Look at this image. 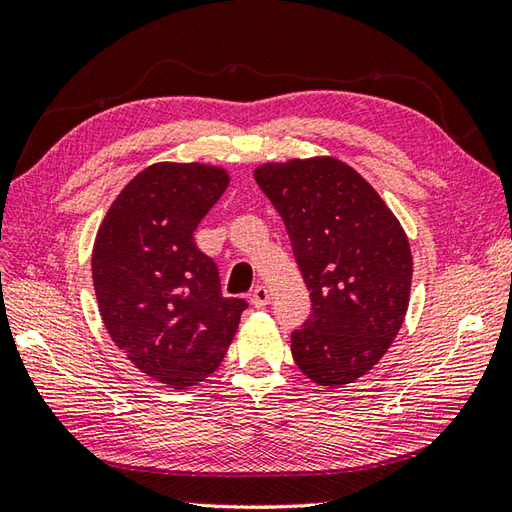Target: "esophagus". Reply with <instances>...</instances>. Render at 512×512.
Returning <instances> with one entry per match:
<instances>
[{
	"mask_svg": "<svg viewBox=\"0 0 512 512\" xmlns=\"http://www.w3.org/2000/svg\"><path fill=\"white\" fill-rule=\"evenodd\" d=\"M270 301V292L266 286H255L253 292H250V303H253L255 308H266Z\"/></svg>",
	"mask_w": 512,
	"mask_h": 512,
	"instance_id": "34e87169",
	"label": "esophagus"
}]
</instances>
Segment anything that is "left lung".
I'll list each match as a JSON object with an SVG mask.
<instances>
[{
  "label": "left lung",
  "mask_w": 512,
  "mask_h": 512,
  "mask_svg": "<svg viewBox=\"0 0 512 512\" xmlns=\"http://www.w3.org/2000/svg\"><path fill=\"white\" fill-rule=\"evenodd\" d=\"M310 290V317L290 334L299 369L323 387L369 372L396 339L411 290L409 239L365 178L334 158L262 165Z\"/></svg>",
  "instance_id": "1"
}]
</instances>
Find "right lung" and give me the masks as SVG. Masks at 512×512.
Returning a JSON list of instances; mask_svg holds the SVG:
<instances>
[{
    "instance_id": "obj_1",
    "label": "right lung",
    "mask_w": 512,
    "mask_h": 512,
    "mask_svg": "<svg viewBox=\"0 0 512 512\" xmlns=\"http://www.w3.org/2000/svg\"><path fill=\"white\" fill-rule=\"evenodd\" d=\"M228 184L226 171L158 162L107 211L92 279L107 332L140 372L184 389L220 367L248 308L224 297L220 270L195 228Z\"/></svg>"
}]
</instances>
